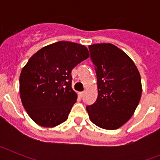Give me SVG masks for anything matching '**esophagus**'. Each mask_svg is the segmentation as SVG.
<instances>
[{"mask_svg":"<svg viewBox=\"0 0 160 160\" xmlns=\"http://www.w3.org/2000/svg\"><path fill=\"white\" fill-rule=\"evenodd\" d=\"M85 94V91H82V92H79V96L81 98H82Z\"/></svg>","mask_w":160,"mask_h":160,"instance_id":"obj_1","label":"esophagus"}]
</instances>
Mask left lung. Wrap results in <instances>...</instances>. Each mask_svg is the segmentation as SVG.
I'll use <instances>...</instances> for the list:
<instances>
[{
    "label": "left lung",
    "mask_w": 160,
    "mask_h": 160,
    "mask_svg": "<svg viewBox=\"0 0 160 160\" xmlns=\"http://www.w3.org/2000/svg\"><path fill=\"white\" fill-rule=\"evenodd\" d=\"M98 86L95 102L87 106L93 123L107 130L118 129L135 112L142 94L139 72L122 50L110 43L89 46Z\"/></svg>",
    "instance_id": "obj_1"
}]
</instances>
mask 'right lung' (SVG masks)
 <instances>
[{
  "label": "right lung",
  "instance_id": "right-lung-1",
  "mask_svg": "<svg viewBox=\"0 0 160 160\" xmlns=\"http://www.w3.org/2000/svg\"><path fill=\"white\" fill-rule=\"evenodd\" d=\"M88 57L82 45L61 41L42 48L29 58L20 75V94L36 123L53 128L67 119L77 99L71 71Z\"/></svg>",
  "mask_w": 160,
  "mask_h": 160
}]
</instances>
